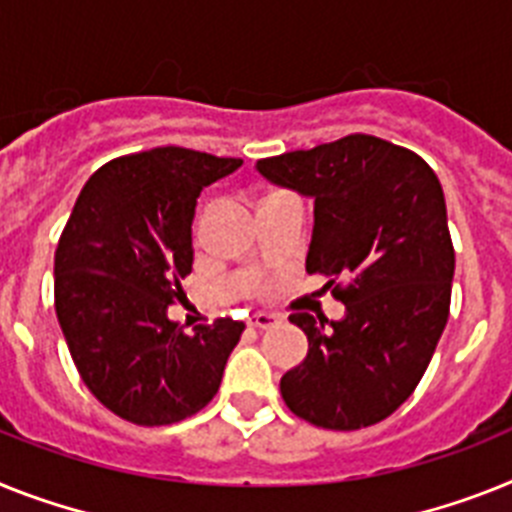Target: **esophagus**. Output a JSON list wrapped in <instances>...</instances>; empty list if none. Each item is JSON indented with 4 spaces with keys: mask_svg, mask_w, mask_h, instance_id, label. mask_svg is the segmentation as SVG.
I'll return each instance as SVG.
<instances>
[{
    "mask_svg": "<svg viewBox=\"0 0 512 512\" xmlns=\"http://www.w3.org/2000/svg\"><path fill=\"white\" fill-rule=\"evenodd\" d=\"M247 322L252 325V328H273V325H278V322H281V317L270 315V312H257V315L249 317Z\"/></svg>",
    "mask_w": 512,
    "mask_h": 512,
    "instance_id": "esophagus-1",
    "label": "esophagus"
}]
</instances>
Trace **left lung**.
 I'll return each instance as SVG.
<instances>
[{
	"label": "left lung",
	"instance_id": "left-lung-1",
	"mask_svg": "<svg viewBox=\"0 0 512 512\" xmlns=\"http://www.w3.org/2000/svg\"><path fill=\"white\" fill-rule=\"evenodd\" d=\"M270 184L315 200L307 273L346 278L341 320L294 312L307 333L281 377L286 406L325 429L388 419L422 380L450 312L455 252L440 179L424 158L372 135L263 158Z\"/></svg>",
	"mask_w": 512,
	"mask_h": 512
}]
</instances>
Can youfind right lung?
Returning a JSON list of instances; mask_svg holds the SVG:
<instances>
[{
  "mask_svg": "<svg viewBox=\"0 0 512 512\" xmlns=\"http://www.w3.org/2000/svg\"><path fill=\"white\" fill-rule=\"evenodd\" d=\"M239 166L174 145L114 158L64 226L54 255L64 341L90 393L127 422H182L218 393L244 322L221 317L187 336L169 304L192 273L197 197Z\"/></svg>",
  "mask_w": 512,
  "mask_h": 512,
  "instance_id": "1",
  "label": "right lung"
}]
</instances>
